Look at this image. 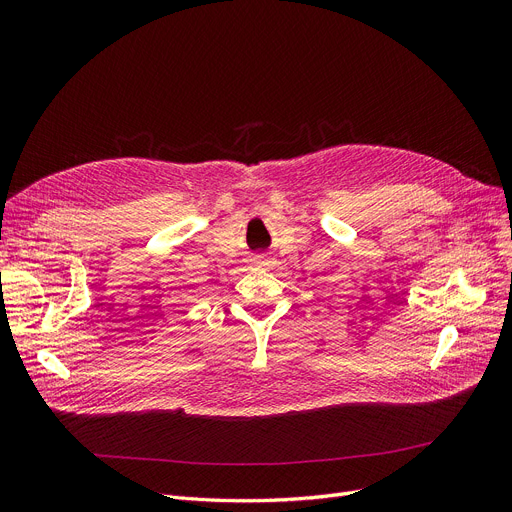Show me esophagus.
I'll return each mask as SVG.
<instances>
[{
	"label": "esophagus",
	"mask_w": 512,
	"mask_h": 512,
	"mask_svg": "<svg viewBox=\"0 0 512 512\" xmlns=\"http://www.w3.org/2000/svg\"><path fill=\"white\" fill-rule=\"evenodd\" d=\"M253 263H255V265H259V267H267V265H272L274 261H272L270 257H265V255H259V257H255V259H253Z\"/></svg>",
	"instance_id": "34e87169"
}]
</instances>
